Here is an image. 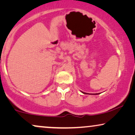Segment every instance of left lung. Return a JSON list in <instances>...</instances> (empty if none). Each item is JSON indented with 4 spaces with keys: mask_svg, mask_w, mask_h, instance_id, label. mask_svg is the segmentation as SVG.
<instances>
[{
    "mask_svg": "<svg viewBox=\"0 0 135 135\" xmlns=\"http://www.w3.org/2000/svg\"><path fill=\"white\" fill-rule=\"evenodd\" d=\"M81 92H82V93H84V94H88V93H85V92H83V91H80ZM99 93H91L90 94V95H99Z\"/></svg>",
    "mask_w": 135,
    "mask_h": 135,
    "instance_id": "obj_1",
    "label": "left lung"
}]
</instances>
